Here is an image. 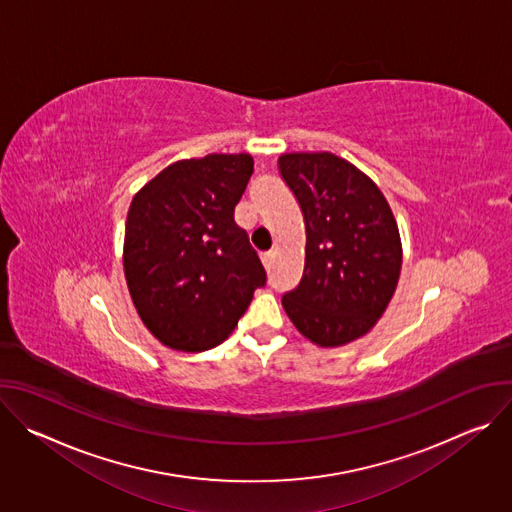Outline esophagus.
Listing matches in <instances>:
<instances>
[{
    "mask_svg": "<svg viewBox=\"0 0 512 512\" xmlns=\"http://www.w3.org/2000/svg\"><path fill=\"white\" fill-rule=\"evenodd\" d=\"M273 259H275V253L273 251H267V253H261V261L263 265L269 269L273 265Z\"/></svg>",
    "mask_w": 512,
    "mask_h": 512,
    "instance_id": "34e87169",
    "label": "esophagus"
}]
</instances>
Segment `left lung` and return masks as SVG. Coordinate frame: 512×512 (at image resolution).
I'll use <instances>...</instances> for the list:
<instances>
[{"label":"left lung","instance_id":"1","mask_svg":"<svg viewBox=\"0 0 512 512\" xmlns=\"http://www.w3.org/2000/svg\"><path fill=\"white\" fill-rule=\"evenodd\" d=\"M277 166L306 223L304 275L281 304L314 344H348L377 324L395 294V216L367 174L330 152L283 154Z\"/></svg>","mask_w":512,"mask_h":512}]
</instances>
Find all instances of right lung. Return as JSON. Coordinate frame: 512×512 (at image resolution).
I'll return each mask as SVG.
<instances>
[{"label": "right lung", "mask_w": 512, "mask_h": 512, "mask_svg": "<svg viewBox=\"0 0 512 512\" xmlns=\"http://www.w3.org/2000/svg\"><path fill=\"white\" fill-rule=\"evenodd\" d=\"M251 174L249 154H208L168 166L131 200L129 294L143 324L174 350L202 352L227 340L267 281L235 223Z\"/></svg>", "instance_id": "1"}]
</instances>
